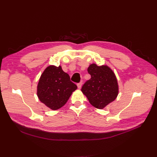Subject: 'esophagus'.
<instances>
[{
  "label": "esophagus",
  "instance_id": "obj_1",
  "mask_svg": "<svg viewBox=\"0 0 157 157\" xmlns=\"http://www.w3.org/2000/svg\"><path fill=\"white\" fill-rule=\"evenodd\" d=\"M77 87L78 89H80L82 87V82H79L77 84Z\"/></svg>",
  "mask_w": 157,
  "mask_h": 157
}]
</instances>
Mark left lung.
<instances>
[{
  "mask_svg": "<svg viewBox=\"0 0 157 157\" xmlns=\"http://www.w3.org/2000/svg\"><path fill=\"white\" fill-rule=\"evenodd\" d=\"M87 71L91 78L86 82L81 91L93 107L102 109L117 98L119 87L116 77L106 65L91 64Z\"/></svg>",
  "mask_w": 157,
  "mask_h": 157,
  "instance_id": "1",
  "label": "left lung"
}]
</instances>
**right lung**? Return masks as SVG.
I'll use <instances>...</instances> for the list:
<instances>
[{"instance_id":"add662e5","label":"right lung","mask_w":157,"mask_h":157,"mask_svg":"<svg viewBox=\"0 0 157 157\" xmlns=\"http://www.w3.org/2000/svg\"><path fill=\"white\" fill-rule=\"evenodd\" d=\"M77 86L70 80L61 66L50 65L44 70L37 86L40 100L52 110H57L68 101Z\"/></svg>"}]
</instances>
